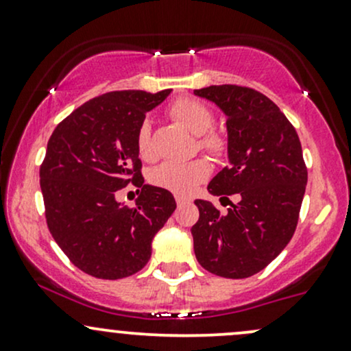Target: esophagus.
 Masks as SVG:
<instances>
[{"instance_id": "34e87169", "label": "esophagus", "mask_w": 351, "mask_h": 351, "mask_svg": "<svg viewBox=\"0 0 351 351\" xmlns=\"http://www.w3.org/2000/svg\"><path fill=\"white\" fill-rule=\"evenodd\" d=\"M175 199H176V204H178V206L184 204V202H189L188 197H184V196H175Z\"/></svg>"}]
</instances>
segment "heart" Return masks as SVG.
Wrapping results in <instances>:
<instances>
[{
    "label": "heart",
    "mask_w": 351,
    "mask_h": 351,
    "mask_svg": "<svg viewBox=\"0 0 351 351\" xmlns=\"http://www.w3.org/2000/svg\"><path fill=\"white\" fill-rule=\"evenodd\" d=\"M168 114L183 128L194 134V147L206 152L210 157L221 158L226 155L229 141L221 130L210 128L214 114L210 109L196 98H178L168 106ZM135 149L138 157L150 162L154 158L152 149L150 124L143 121L135 134ZM210 175V165L204 158H193L188 162H165L150 171V183L157 188H163L178 196H189L204 183Z\"/></svg>",
    "instance_id": "b5f03b06"
}]
</instances>
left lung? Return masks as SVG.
<instances>
[{
	"label": "left lung",
	"instance_id": "obj_1",
	"mask_svg": "<svg viewBox=\"0 0 351 351\" xmlns=\"http://www.w3.org/2000/svg\"><path fill=\"white\" fill-rule=\"evenodd\" d=\"M227 116L229 167L208 184L214 196L239 194L227 213L196 199L191 227L199 265L222 278H248L267 268L296 230L307 167L296 129L263 93L237 84L194 90Z\"/></svg>",
	"mask_w": 351,
	"mask_h": 351
}]
</instances>
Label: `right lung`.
<instances>
[{
	"mask_svg": "<svg viewBox=\"0 0 351 351\" xmlns=\"http://www.w3.org/2000/svg\"><path fill=\"white\" fill-rule=\"evenodd\" d=\"M171 90L99 95L55 128L40 165L45 221L55 242L75 267L99 280L141 271L152 239L173 210L175 197L143 184L135 134L147 111ZM128 184L141 191L134 208L115 201Z\"/></svg>",
	"mask_w": 351,
	"mask_h": 351,
	"instance_id": "obj_1",
	"label": "right lung"
}]
</instances>
